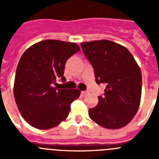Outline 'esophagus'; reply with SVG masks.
Masks as SVG:
<instances>
[{"mask_svg":"<svg viewBox=\"0 0 159 159\" xmlns=\"http://www.w3.org/2000/svg\"><path fill=\"white\" fill-rule=\"evenodd\" d=\"M88 91H83V92H81V95H82V96H86V95H88Z\"/></svg>","mask_w":159,"mask_h":159,"instance_id":"1","label":"esophagus"}]
</instances>
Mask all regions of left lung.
<instances>
[{
  "label": "left lung",
  "instance_id": "1",
  "mask_svg": "<svg viewBox=\"0 0 159 159\" xmlns=\"http://www.w3.org/2000/svg\"><path fill=\"white\" fill-rule=\"evenodd\" d=\"M83 52L93 67L95 82L105 84L103 95L89 109V117L99 126L119 129L137 113L142 93V74L131 53L110 40L81 43Z\"/></svg>",
  "mask_w": 159,
  "mask_h": 159
}]
</instances>
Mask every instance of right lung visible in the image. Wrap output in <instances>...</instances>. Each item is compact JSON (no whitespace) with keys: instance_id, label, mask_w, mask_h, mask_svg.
Returning <instances> with one entry per match:
<instances>
[{"instance_id":"obj_1","label":"right lung","mask_w":159,"mask_h":159,"mask_svg":"<svg viewBox=\"0 0 159 159\" xmlns=\"http://www.w3.org/2000/svg\"><path fill=\"white\" fill-rule=\"evenodd\" d=\"M80 50L75 43L45 40L26 50L16 67L14 98L24 119L35 128L54 127L68 116L80 95L78 89H60L67 60ZM57 86V87H55Z\"/></svg>"}]
</instances>
